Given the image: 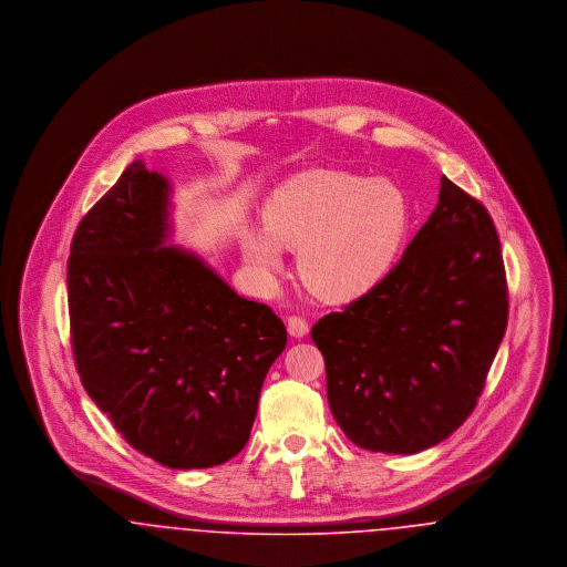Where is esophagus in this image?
I'll list each match as a JSON object with an SVG mask.
<instances>
[{
    "mask_svg": "<svg viewBox=\"0 0 567 567\" xmlns=\"http://www.w3.org/2000/svg\"><path fill=\"white\" fill-rule=\"evenodd\" d=\"M287 329H289V336H293V338L299 340V338H303V336L308 333V329H310V327H308V321H306V319H301V317H296V315H293V317H289V319H287Z\"/></svg>",
    "mask_w": 567,
    "mask_h": 567,
    "instance_id": "1",
    "label": "esophagus"
}]
</instances>
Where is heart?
I'll return each instance as SVG.
<instances>
[{"label": "heart", "mask_w": 567, "mask_h": 567, "mask_svg": "<svg viewBox=\"0 0 567 567\" xmlns=\"http://www.w3.org/2000/svg\"><path fill=\"white\" fill-rule=\"evenodd\" d=\"M410 227L404 190L351 172L297 174L264 208V231L244 236V255L261 278L280 270L278 248L299 250L306 287L329 301L374 289L391 271Z\"/></svg>", "instance_id": "heart-1"}]
</instances>
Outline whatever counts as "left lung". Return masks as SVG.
<instances>
[{
  "mask_svg": "<svg viewBox=\"0 0 567 567\" xmlns=\"http://www.w3.org/2000/svg\"><path fill=\"white\" fill-rule=\"evenodd\" d=\"M508 324V282L485 206L440 181L437 206L402 259L312 327L327 400L352 444L414 455L478 404Z\"/></svg>",
  "mask_w": 567,
  "mask_h": 567,
  "instance_id": "8db88e82",
  "label": "left lung"
}]
</instances>
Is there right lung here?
<instances>
[{
    "label": "right lung",
    "mask_w": 567,
    "mask_h": 567,
    "mask_svg": "<svg viewBox=\"0 0 567 567\" xmlns=\"http://www.w3.org/2000/svg\"><path fill=\"white\" fill-rule=\"evenodd\" d=\"M169 185L134 162L84 215L68 259L82 386L135 451L172 470L236 457L287 347L270 306L163 246Z\"/></svg>",
    "instance_id": "1"
}]
</instances>
